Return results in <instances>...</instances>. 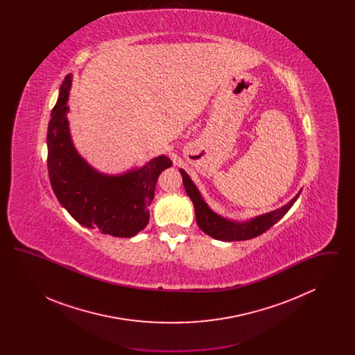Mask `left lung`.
<instances>
[{
    "mask_svg": "<svg viewBox=\"0 0 355 355\" xmlns=\"http://www.w3.org/2000/svg\"><path fill=\"white\" fill-rule=\"evenodd\" d=\"M181 174H182V181H184L186 193L194 205L196 218H197V223H198L200 229L207 236H213L220 241H246V239H252V238L263 234L265 232H268L270 229L272 225H275L286 214L287 211L290 210V207L298 200V197L301 194V193H298L290 202L282 206L281 209H277L271 213L257 217L246 223H234L230 220H223V218H220V216L214 214L207 207L198 189L193 184V181L189 178V175L184 170H181Z\"/></svg>",
    "mask_w": 355,
    "mask_h": 355,
    "instance_id": "1",
    "label": "left lung"
}]
</instances>
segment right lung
<instances>
[{
	"label": "right lung",
	"mask_w": 355,
	"mask_h": 355,
	"mask_svg": "<svg viewBox=\"0 0 355 355\" xmlns=\"http://www.w3.org/2000/svg\"><path fill=\"white\" fill-rule=\"evenodd\" d=\"M71 76L60 89L48 129V171L53 191L69 214L87 229L129 238L149 222L148 206L154 198L159 174L171 166L168 157H157L141 170L106 177L92 169L73 148L67 113Z\"/></svg>",
	"instance_id": "right-lung-1"
}]
</instances>
